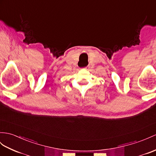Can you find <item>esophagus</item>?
I'll return each mask as SVG.
<instances>
[{"label":"esophagus","instance_id":"34e87169","mask_svg":"<svg viewBox=\"0 0 156 156\" xmlns=\"http://www.w3.org/2000/svg\"><path fill=\"white\" fill-rule=\"evenodd\" d=\"M89 66H87V67H85V69H89Z\"/></svg>","mask_w":156,"mask_h":156}]
</instances>
